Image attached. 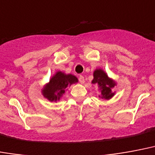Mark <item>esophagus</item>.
Masks as SVG:
<instances>
[{"label": "esophagus", "instance_id": "obj_1", "mask_svg": "<svg viewBox=\"0 0 155 155\" xmlns=\"http://www.w3.org/2000/svg\"><path fill=\"white\" fill-rule=\"evenodd\" d=\"M79 81H80V83L81 84H84V76H82V75H81V76H80V77H79Z\"/></svg>", "mask_w": 155, "mask_h": 155}]
</instances>
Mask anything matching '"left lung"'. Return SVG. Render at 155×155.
<instances>
[{
  "mask_svg": "<svg viewBox=\"0 0 155 155\" xmlns=\"http://www.w3.org/2000/svg\"><path fill=\"white\" fill-rule=\"evenodd\" d=\"M93 75L94 79L91 83L98 88V92L100 94L98 97L105 98L107 100L111 99L115 95V92L113 91V89L117 86V82L113 79L110 78L107 72L101 68L95 69Z\"/></svg>",
  "mask_w": 155,
  "mask_h": 155,
  "instance_id": "left-lung-1",
  "label": "left lung"
}]
</instances>
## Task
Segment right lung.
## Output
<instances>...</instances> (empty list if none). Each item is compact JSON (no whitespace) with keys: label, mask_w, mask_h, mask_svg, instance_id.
<instances>
[{"label":"right lung","mask_w":155,"mask_h":155,"mask_svg":"<svg viewBox=\"0 0 155 155\" xmlns=\"http://www.w3.org/2000/svg\"><path fill=\"white\" fill-rule=\"evenodd\" d=\"M75 83H78L76 76L58 71L51 76L48 83L43 85L41 93L48 100L57 103L62 98L69 87Z\"/></svg>","instance_id":"1"}]
</instances>
